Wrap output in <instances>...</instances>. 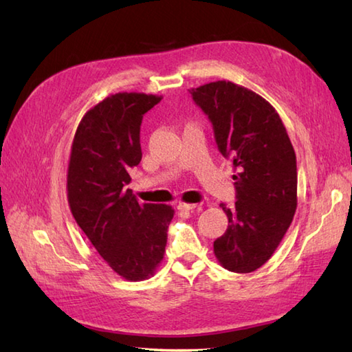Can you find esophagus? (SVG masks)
<instances>
[{"instance_id": "esophagus-1", "label": "esophagus", "mask_w": 352, "mask_h": 352, "mask_svg": "<svg viewBox=\"0 0 352 352\" xmlns=\"http://www.w3.org/2000/svg\"><path fill=\"white\" fill-rule=\"evenodd\" d=\"M197 207H198V204H188V203L178 204V208H180V210H183V212H192V210H195Z\"/></svg>"}]
</instances>
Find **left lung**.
I'll return each mask as SVG.
<instances>
[{
  "label": "left lung",
  "mask_w": 352,
  "mask_h": 352,
  "mask_svg": "<svg viewBox=\"0 0 352 352\" xmlns=\"http://www.w3.org/2000/svg\"><path fill=\"white\" fill-rule=\"evenodd\" d=\"M189 92L210 119L221 154L237 169V201L221 204L228 228L214 241V256L231 272H252L272 257L296 212L294 146L276 110L250 89L221 80Z\"/></svg>",
  "instance_id": "obj_1"
}]
</instances>
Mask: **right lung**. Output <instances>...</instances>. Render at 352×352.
I'll use <instances>...</instances> for the list:
<instances>
[{
  "label": "right lung",
  "instance_id": "right-lung-1",
  "mask_svg": "<svg viewBox=\"0 0 352 352\" xmlns=\"http://www.w3.org/2000/svg\"><path fill=\"white\" fill-rule=\"evenodd\" d=\"M162 96L119 92L81 119L68 166L74 219L100 256L129 281L154 275L163 260L174 208L140 204L126 184L142 160L140 124Z\"/></svg>",
  "mask_w": 352,
  "mask_h": 352
}]
</instances>
